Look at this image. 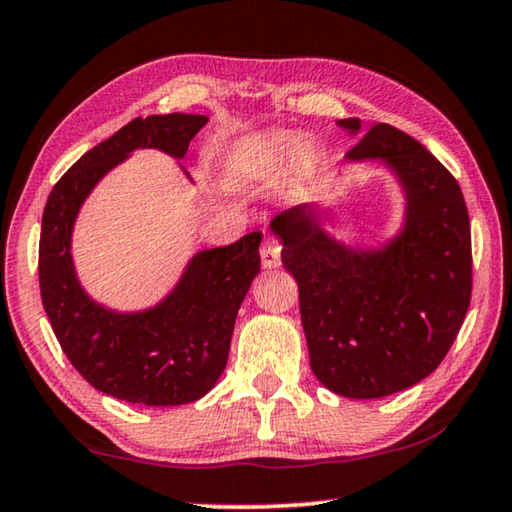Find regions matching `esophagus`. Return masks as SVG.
Instances as JSON below:
<instances>
[{
  "label": "esophagus",
  "instance_id": "esophagus-1",
  "mask_svg": "<svg viewBox=\"0 0 512 512\" xmlns=\"http://www.w3.org/2000/svg\"><path fill=\"white\" fill-rule=\"evenodd\" d=\"M259 255H262V264L264 268H275L280 266V255H282V244L277 241L275 237H268L264 244H262V250H259Z\"/></svg>",
  "mask_w": 512,
  "mask_h": 512
}]
</instances>
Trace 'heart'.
I'll return each mask as SVG.
<instances>
[{"mask_svg":"<svg viewBox=\"0 0 512 512\" xmlns=\"http://www.w3.org/2000/svg\"><path fill=\"white\" fill-rule=\"evenodd\" d=\"M259 155L271 167H282V164L289 162V158H293V164L300 173L311 171L316 164V151L307 144L298 146V135L293 133H268L259 142Z\"/></svg>","mask_w":512,"mask_h":512,"instance_id":"obj_1","label":"heart"}]
</instances>
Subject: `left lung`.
<instances>
[{
    "instance_id": "obj_1",
    "label": "left lung",
    "mask_w": 512,
    "mask_h": 512,
    "mask_svg": "<svg viewBox=\"0 0 512 512\" xmlns=\"http://www.w3.org/2000/svg\"><path fill=\"white\" fill-rule=\"evenodd\" d=\"M339 126L359 133L361 121ZM348 160H384L404 185V232L391 244H336L307 205L271 228L298 282L311 370L336 395L372 400L418 384L452 348L472 298V235L456 178L400 128L375 124Z\"/></svg>"
}]
</instances>
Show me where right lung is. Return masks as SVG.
Segmentation results:
<instances>
[{
    "instance_id": "obj_1",
    "label": "right lung",
    "mask_w": 512,
    "mask_h": 512,
    "mask_svg": "<svg viewBox=\"0 0 512 512\" xmlns=\"http://www.w3.org/2000/svg\"><path fill=\"white\" fill-rule=\"evenodd\" d=\"M207 124L203 115L137 117L74 162L42 214L38 277L51 329L69 363L97 391L146 406L196 402L228 363L237 311L259 273L262 232L223 248L201 250L158 307L117 314L88 298L76 280L69 239L79 207L103 173L135 149L185 158Z\"/></svg>"
}]
</instances>
